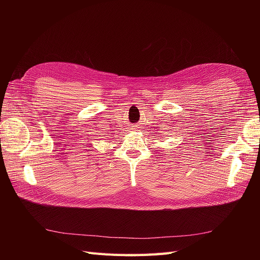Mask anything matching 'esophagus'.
<instances>
[{
	"label": "esophagus",
	"instance_id": "1",
	"mask_svg": "<svg viewBox=\"0 0 260 260\" xmlns=\"http://www.w3.org/2000/svg\"><path fill=\"white\" fill-rule=\"evenodd\" d=\"M137 128H136V125H135V127H133V125H132V128H131V130H136Z\"/></svg>",
	"mask_w": 260,
	"mask_h": 260
}]
</instances>
